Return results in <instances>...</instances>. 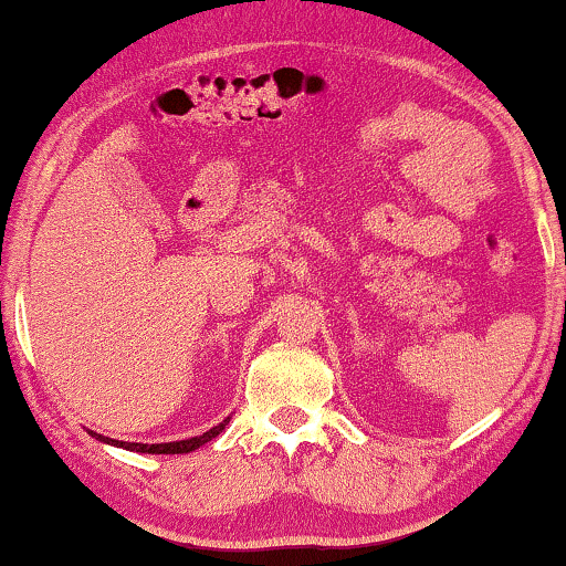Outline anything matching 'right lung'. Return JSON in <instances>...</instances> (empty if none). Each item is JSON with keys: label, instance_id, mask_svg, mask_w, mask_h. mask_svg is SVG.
<instances>
[{"label": "right lung", "instance_id": "right-lung-1", "mask_svg": "<svg viewBox=\"0 0 566 566\" xmlns=\"http://www.w3.org/2000/svg\"><path fill=\"white\" fill-rule=\"evenodd\" d=\"M227 422H229V417L221 424H216V428L203 432V436H196V438H188V440H175V443H151V446L149 443H126V440H113V438L97 436V432H92V430H90V436L103 440V443L126 448V451H136V453H190V451H196V448L206 446L208 440L221 436V430L227 428Z\"/></svg>", "mask_w": 566, "mask_h": 566}]
</instances>
